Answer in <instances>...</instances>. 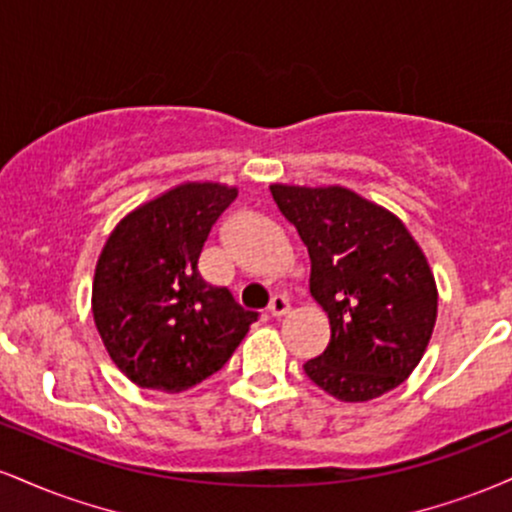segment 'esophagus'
Masks as SVG:
<instances>
[{"label": "esophagus", "mask_w": 512, "mask_h": 512, "mask_svg": "<svg viewBox=\"0 0 512 512\" xmlns=\"http://www.w3.org/2000/svg\"><path fill=\"white\" fill-rule=\"evenodd\" d=\"M291 310V303L289 298L281 296V293H276V296L272 298V303H269V315L272 317H284L286 313Z\"/></svg>", "instance_id": "obj_1"}]
</instances>
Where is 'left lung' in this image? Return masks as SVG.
Instances as JSON below:
<instances>
[{
	"label": "left lung",
	"mask_w": 512,
	"mask_h": 512,
	"mask_svg": "<svg viewBox=\"0 0 512 512\" xmlns=\"http://www.w3.org/2000/svg\"><path fill=\"white\" fill-rule=\"evenodd\" d=\"M272 197L310 255V293L332 337L303 363L342 402L395 390L424 356L438 313L431 269L404 223L344 187L272 185Z\"/></svg>",
	"instance_id": "8db88e82"
}]
</instances>
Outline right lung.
Listing matches in <instances>:
<instances>
[{
	"label": "right lung",
	"mask_w": 512,
	"mask_h": 512,
	"mask_svg": "<svg viewBox=\"0 0 512 512\" xmlns=\"http://www.w3.org/2000/svg\"><path fill=\"white\" fill-rule=\"evenodd\" d=\"M238 197L187 182L110 233L93 276V320L115 366L146 390H190L226 366L257 313L199 276L211 226Z\"/></svg>",
	"instance_id": "obj_1"
}]
</instances>
